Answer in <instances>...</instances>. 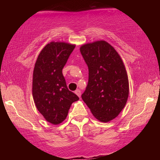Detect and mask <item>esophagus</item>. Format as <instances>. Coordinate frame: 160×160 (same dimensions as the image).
<instances>
[{
    "instance_id": "34e87169",
    "label": "esophagus",
    "mask_w": 160,
    "mask_h": 160,
    "mask_svg": "<svg viewBox=\"0 0 160 160\" xmlns=\"http://www.w3.org/2000/svg\"><path fill=\"white\" fill-rule=\"evenodd\" d=\"M75 94L78 95V97H80V95H81V92H80V89H77V90L75 91Z\"/></svg>"
}]
</instances>
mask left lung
<instances>
[{"label":"left lung","mask_w":160,"mask_h":160,"mask_svg":"<svg viewBox=\"0 0 160 160\" xmlns=\"http://www.w3.org/2000/svg\"><path fill=\"white\" fill-rule=\"evenodd\" d=\"M89 68V81L82 99L97 120L108 122L126 105L129 86L122 58L112 46L97 40L80 47Z\"/></svg>","instance_id":"1"}]
</instances>
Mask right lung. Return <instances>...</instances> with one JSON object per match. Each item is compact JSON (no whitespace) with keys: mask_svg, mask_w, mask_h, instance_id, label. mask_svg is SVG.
Segmentation results:
<instances>
[{"mask_svg":"<svg viewBox=\"0 0 160 160\" xmlns=\"http://www.w3.org/2000/svg\"><path fill=\"white\" fill-rule=\"evenodd\" d=\"M75 44L52 41L40 51L34 65L32 95L38 111L47 122L58 125L63 122L73 102L78 96L69 91L62 69Z\"/></svg>","mask_w":160,"mask_h":160,"instance_id":"right-lung-1","label":"right lung"}]
</instances>
